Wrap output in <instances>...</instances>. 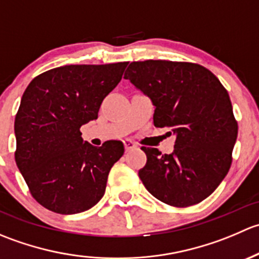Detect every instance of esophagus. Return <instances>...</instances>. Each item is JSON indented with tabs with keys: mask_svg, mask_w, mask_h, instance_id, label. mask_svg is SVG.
Segmentation results:
<instances>
[{
	"mask_svg": "<svg viewBox=\"0 0 259 259\" xmlns=\"http://www.w3.org/2000/svg\"><path fill=\"white\" fill-rule=\"evenodd\" d=\"M124 146H125V150H126V151L133 150V149H137L138 148V145L135 144V143L133 142V140H130V139L124 140Z\"/></svg>",
	"mask_w": 259,
	"mask_h": 259,
	"instance_id": "obj_1",
	"label": "esophagus"
}]
</instances>
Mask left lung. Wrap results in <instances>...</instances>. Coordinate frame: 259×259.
<instances>
[{"label":"left lung","mask_w":259,"mask_h":259,"mask_svg":"<svg viewBox=\"0 0 259 259\" xmlns=\"http://www.w3.org/2000/svg\"><path fill=\"white\" fill-rule=\"evenodd\" d=\"M124 79L150 98L154 125L170 127L176 135L171 154L142 148L146 164L139 178L144 187L173 207L204 200L228 173L238 135L224 86L204 66L165 60L132 62Z\"/></svg>","instance_id":"obj_1"}]
</instances>
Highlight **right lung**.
Returning <instances> with one entry per match:
<instances>
[{
    "instance_id": "add662e5",
    "label": "right lung",
    "mask_w": 259,
    "mask_h": 259,
    "mask_svg": "<svg viewBox=\"0 0 259 259\" xmlns=\"http://www.w3.org/2000/svg\"><path fill=\"white\" fill-rule=\"evenodd\" d=\"M127 62L66 65L28 83L15 117V160L32 197L60 214L90 209L103 198L111 166L124 154L119 140L93 146L80 127L98 119Z\"/></svg>"
}]
</instances>
